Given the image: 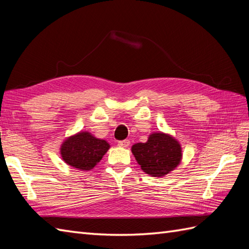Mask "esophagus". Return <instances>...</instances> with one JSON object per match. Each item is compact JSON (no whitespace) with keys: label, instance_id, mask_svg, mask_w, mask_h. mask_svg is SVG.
I'll list each match as a JSON object with an SVG mask.
<instances>
[{"label":"esophagus","instance_id":"esophagus-1","mask_svg":"<svg viewBox=\"0 0 249 249\" xmlns=\"http://www.w3.org/2000/svg\"><path fill=\"white\" fill-rule=\"evenodd\" d=\"M130 144L129 140H123V141H119L118 142V145L120 146V147H128Z\"/></svg>","mask_w":249,"mask_h":249}]
</instances>
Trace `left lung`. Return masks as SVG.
<instances>
[{
    "mask_svg": "<svg viewBox=\"0 0 249 249\" xmlns=\"http://www.w3.org/2000/svg\"><path fill=\"white\" fill-rule=\"evenodd\" d=\"M144 173L152 177H163L179 165L182 158L180 143L165 133H152L146 143H137L131 147Z\"/></svg>",
    "mask_w": 249,
    "mask_h": 249,
    "instance_id": "obj_1",
    "label": "left lung"
}]
</instances>
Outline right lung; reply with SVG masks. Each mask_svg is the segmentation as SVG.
<instances>
[{
	"mask_svg": "<svg viewBox=\"0 0 249 249\" xmlns=\"http://www.w3.org/2000/svg\"><path fill=\"white\" fill-rule=\"evenodd\" d=\"M105 140L94 138L89 132H79L69 137L61 146V156L65 163L80 170H90L109 149Z\"/></svg>",
	"mask_w": 249,
	"mask_h": 249,
	"instance_id": "add662e5",
	"label": "right lung"
}]
</instances>
